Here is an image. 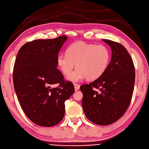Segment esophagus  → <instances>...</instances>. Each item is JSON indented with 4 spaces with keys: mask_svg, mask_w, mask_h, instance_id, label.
I'll use <instances>...</instances> for the list:
<instances>
[{
    "mask_svg": "<svg viewBox=\"0 0 149 149\" xmlns=\"http://www.w3.org/2000/svg\"><path fill=\"white\" fill-rule=\"evenodd\" d=\"M74 88L75 90H78L80 88V85L77 84H74Z\"/></svg>",
    "mask_w": 149,
    "mask_h": 149,
    "instance_id": "34e87169",
    "label": "esophagus"
}]
</instances>
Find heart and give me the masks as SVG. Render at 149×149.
Masks as SVG:
<instances>
[{"mask_svg":"<svg viewBox=\"0 0 149 149\" xmlns=\"http://www.w3.org/2000/svg\"><path fill=\"white\" fill-rule=\"evenodd\" d=\"M111 58L109 48L103 45H96L85 42H77L69 46L67 54L59 53L57 64L63 74L72 81L86 79L93 81L100 78L106 70Z\"/></svg>","mask_w":149,"mask_h":149,"instance_id":"1","label":"heart"}]
</instances>
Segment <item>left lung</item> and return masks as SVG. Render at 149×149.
<instances>
[{
  "mask_svg": "<svg viewBox=\"0 0 149 149\" xmlns=\"http://www.w3.org/2000/svg\"><path fill=\"white\" fill-rule=\"evenodd\" d=\"M102 40L111 48V62L100 78L80 88L85 116L91 122L104 126L117 122L128 109L133 93L135 68L123 45L107 39Z\"/></svg>",
  "mask_w": 149,
  "mask_h": 149,
  "instance_id": "obj_1",
  "label": "left lung"
}]
</instances>
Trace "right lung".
I'll list each match as a JSON object with an SVG mask.
<instances>
[{"label":"right lung","instance_id":"1","mask_svg":"<svg viewBox=\"0 0 149 149\" xmlns=\"http://www.w3.org/2000/svg\"><path fill=\"white\" fill-rule=\"evenodd\" d=\"M68 37L38 39L25 43L16 58L14 88L26 116L44 127L57 125L64 116V102L75 91L56 69L57 56ZM58 85L54 87V85Z\"/></svg>","mask_w":149,"mask_h":149}]
</instances>
